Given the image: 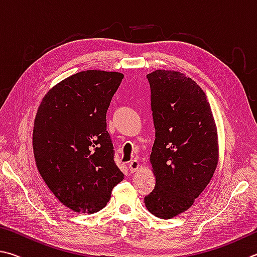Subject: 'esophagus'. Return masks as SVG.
I'll use <instances>...</instances> for the list:
<instances>
[{"label":"esophagus","mask_w":257,"mask_h":257,"mask_svg":"<svg viewBox=\"0 0 257 257\" xmlns=\"http://www.w3.org/2000/svg\"><path fill=\"white\" fill-rule=\"evenodd\" d=\"M139 167H140V163H139L138 160H131L130 161V164H128V169H130V172L131 173H134V172H137V170L139 169Z\"/></svg>","instance_id":"esophagus-1"}]
</instances>
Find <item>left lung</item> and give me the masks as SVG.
<instances>
[{
  "label": "left lung",
  "instance_id": "obj_1",
  "mask_svg": "<svg viewBox=\"0 0 257 257\" xmlns=\"http://www.w3.org/2000/svg\"><path fill=\"white\" fill-rule=\"evenodd\" d=\"M156 139L150 156L156 186L147 209L170 219L190 209L208 186L218 165V136L212 111L199 84L179 72L147 75Z\"/></svg>",
  "mask_w": 257,
  "mask_h": 257
}]
</instances>
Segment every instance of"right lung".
Returning <instances> with one entry per match:
<instances>
[{
	"label": "right lung",
	"instance_id": "add662e5",
	"mask_svg": "<svg viewBox=\"0 0 257 257\" xmlns=\"http://www.w3.org/2000/svg\"><path fill=\"white\" fill-rule=\"evenodd\" d=\"M123 78L118 72H79L49 90L36 115L33 146L40 176L75 212L105 208L124 178L106 123Z\"/></svg>",
	"mask_w": 257,
	"mask_h": 257
}]
</instances>
